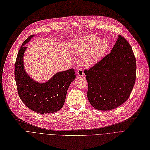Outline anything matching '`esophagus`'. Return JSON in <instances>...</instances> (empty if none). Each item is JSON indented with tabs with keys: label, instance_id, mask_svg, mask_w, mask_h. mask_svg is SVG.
Returning <instances> with one entry per match:
<instances>
[{
	"label": "esophagus",
	"instance_id": "esophagus-1",
	"mask_svg": "<svg viewBox=\"0 0 150 150\" xmlns=\"http://www.w3.org/2000/svg\"><path fill=\"white\" fill-rule=\"evenodd\" d=\"M77 74L78 76H82L83 75V70L82 68H79L77 71Z\"/></svg>",
	"mask_w": 150,
	"mask_h": 150
}]
</instances>
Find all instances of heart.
I'll return each instance as SVG.
<instances>
[{
	"label": "heart",
	"mask_w": 150,
	"mask_h": 150,
	"mask_svg": "<svg viewBox=\"0 0 150 150\" xmlns=\"http://www.w3.org/2000/svg\"><path fill=\"white\" fill-rule=\"evenodd\" d=\"M107 43L104 40H99L96 35L83 37L78 42L75 53L83 56V60L87 65H92L97 62L104 54Z\"/></svg>",
	"instance_id": "obj_1"
}]
</instances>
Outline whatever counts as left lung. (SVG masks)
<instances>
[{"instance_id": "8db88e82", "label": "left lung", "mask_w": 150, "mask_h": 150, "mask_svg": "<svg viewBox=\"0 0 150 150\" xmlns=\"http://www.w3.org/2000/svg\"><path fill=\"white\" fill-rule=\"evenodd\" d=\"M84 73L91 105L101 111L118 107L128 99L136 79V60L131 45L119 35L111 52Z\"/></svg>"}]
</instances>
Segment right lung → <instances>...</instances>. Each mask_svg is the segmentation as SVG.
<instances>
[{
	"instance_id": "1",
	"label": "right lung",
	"mask_w": 150,
	"mask_h": 150,
	"mask_svg": "<svg viewBox=\"0 0 150 150\" xmlns=\"http://www.w3.org/2000/svg\"><path fill=\"white\" fill-rule=\"evenodd\" d=\"M34 35L22 43L17 55L15 77L19 96L30 110L39 114H51L60 110L65 103L68 89L75 79L74 69L55 74L45 83L32 79L25 70L23 57L27 46H25Z\"/></svg>"
}]
</instances>
